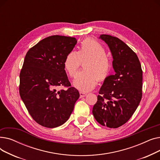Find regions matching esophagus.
Masks as SVG:
<instances>
[{
  "label": "esophagus",
  "mask_w": 160,
  "mask_h": 160,
  "mask_svg": "<svg viewBox=\"0 0 160 160\" xmlns=\"http://www.w3.org/2000/svg\"><path fill=\"white\" fill-rule=\"evenodd\" d=\"M80 97H84L87 95V93H83V92H80Z\"/></svg>",
  "instance_id": "esophagus-1"
}]
</instances>
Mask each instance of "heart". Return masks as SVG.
<instances>
[{
    "instance_id": "1",
    "label": "heart",
    "mask_w": 160,
    "mask_h": 160,
    "mask_svg": "<svg viewBox=\"0 0 160 160\" xmlns=\"http://www.w3.org/2000/svg\"><path fill=\"white\" fill-rule=\"evenodd\" d=\"M86 60L87 61L83 63L85 70L80 71L73 81L74 86L83 92L93 89L98 80L100 82L105 80L112 68L104 47L94 39H86L83 41L78 51L72 50L65 59V69L70 77H74L81 62Z\"/></svg>"
}]
</instances>
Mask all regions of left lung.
Instances as JSON below:
<instances>
[{
  "label": "left lung",
  "instance_id": "1",
  "mask_svg": "<svg viewBox=\"0 0 160 160\" xmlns=\"http://www.w3.org/2000/svg\"><path fill=\"white\" fill-rule=\"evenodd\" d=\"M99 39L110 50L115 73L104 81L92 112L99 124L116 128L130 119L139 104L142 71L138 56L122 41L105 34Z\"/></svg>",
  "mask_w": 160,
  "mask_h": 160
}]
</instances>
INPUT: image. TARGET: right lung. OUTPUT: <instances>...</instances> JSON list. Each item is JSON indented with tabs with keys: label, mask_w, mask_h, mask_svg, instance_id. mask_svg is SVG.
<instances>
[{
	"label": "right lung",
	"mask_w": 160,
	"mask_h": 160,
	"mask_svg": "<svg viewBox=\"0 0 160 160\" xmlns=\"http://www.w3.org/2000/svg\"><path fill=\"white\" fill-rule=\"evenodd\" d=\"M74 38L52 36L31 48L24 58L20 73L19 93L30 115L36 122L47 128H56L69 119L78 91L70 87L64 61L73 50Z\"/></svg>",
	"instance_id": "1"
}]
</instances>
